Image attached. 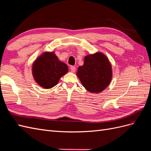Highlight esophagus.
Listing matches in <instances>:
<instances>
[{
  "instance_id": "1",
  "label": "esophagus",
  "mask_w": 151,
  "mask_h": 151,
  "mask_svg": "<svg viewBox=\"0 0 151 151\" xmlns=\"http://www.w3.org/2000/svg\"><path fill=\"white\" fill-rule=\"evenodd\" d=\"M70 69H71V71L72 73H75L76 71V68L75 66H71Z\"/></svg>"
}]
</instances>
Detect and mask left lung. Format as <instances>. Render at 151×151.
Wrapping results in <instances>:
<instances>
[{"label": "left lung", "mask_w": 151, "mask_h": 151, "mask_svg": "<svg viewBox=\"0 0 151 151\" xmlns=\"http://www.w3.org/2000/svg\"><path fill=\"white\" fill-rule=\"evenodd\" d=\"M76 75L86 90L99 93L109 86L112 69L107 57L101 52H96L85 57L84 64L78 67Z\"/></svg>", "instance_id": "8db88e82"}]
</instances>
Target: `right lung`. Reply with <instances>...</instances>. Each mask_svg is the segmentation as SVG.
<instances>
[{"mask_svg": "<svg viewBox=\"0 0 151 151\" xmlns=\"http://www.w3.org/2000/svg\"><path fill=\"white\" fill-rule=\"evenodd\" d=\"M32 75L37 83L45 88L55 86L68 71V65L62 63L54 52H46L38 57L32 65Z\"/></svg>", "mask_w": 151, "mask_h": 151, "instance_id": "add662e5", "label": "right lung"}]
</instances>
